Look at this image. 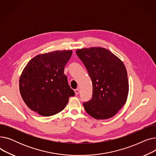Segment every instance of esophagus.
Masks as SVG:
<instances>
[{
    "mask_svg": "<svg viewBox=\"0 0 156 156\" xmlns=\"http://www.w3.org/2000/svg\"><path fill=\"white\" fill-rule=\"evenodd\" d=\"M79 88H76L75 90V94L76 95H78L79 94Z\"/></svg>",
    "mask_w": 156,
    "mask_h": 156,
    "instance_id": "1",
    "label": "esophagus"
}]
</instances>
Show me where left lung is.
<instances>
[{
  "mask_svg": "<svg viewBox=\"0 0 156 156\" xmlns=\"http://www.w3.org/2000/svg\"><path fill=\"white\" fill-rule=\"evenodd\" d=\"M93 85L92 99L83 102L86 112L95 119H109L122 108L129 90L127 71L117 56L108 49L92 47L77 49Z\"/></svg>",
  "mask_w": 156,
  "mask_h": 156,
  "instance_id": "obj_1",
  "label": "left lung"
}]
</instances>
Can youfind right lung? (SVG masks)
<instances>
[{
  "label": "right lung",
  "mask_w": 156,
  "mask_h": 156,
  "mask_svg": "<svg viewBox=\"0 0 156 156\" xmlns=\"http://www.w3.org/2000/svg\"><path fill=\"white\" fill-rule=\"evenodd\" d=\"M71 55V50L40 54L27 64L20 79V91L31 110L51 116L62 111L75 95L64 73Z\"/></svg>",
  "instance_id": "obj_1"
}]
</instances>
